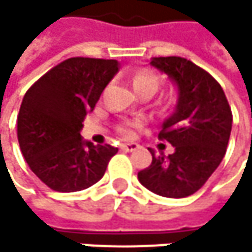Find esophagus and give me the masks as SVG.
Wrapping results in <instances>:
<instances>
[{
  "label": "esophagus",
  "mask_w": 252,
  "mask_h": 252,
  "mask_svg": "<svg viewBox=\"0 0 252 252\" xmlns=\"http://www.w3.org/2000/svg\"><path fill=\"white\" fill-rule=\"evenodd\" d=\"M139 148V145L137 143H122L121 145V150L122 151H127V153H133V151H136Z\"/></svg>",
  "instance_id": "34e87169"
}]
</instances>
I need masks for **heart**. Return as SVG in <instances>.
Here are the masks:
<instances>
[{
  "label": "heart",
  "mask_w": 252,
  "mask_h": 252,
  "mask_svg": "<svg viewBox=\"0 0 252 252\" xmlns=\"http://www.w3.org/2000/svg\"><path fill=\"white\" fill-rule=\"evenodd\" d=\"M133 83H134V88H139V86H153L156 91L158 88V80H157V77L154 74L148 72V71H142V72L136 74ZM134 127H136V124H127L125 127H122V133L125 136H131Z\"/></svg>",
  "instance_id": "b5f03b06"
}]
</instances>
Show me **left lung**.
<instances>
[{
    "label": "left lung",
    "mask_w": 252,
    "mask_h": 252,
    "mask_svg": "<svg viewBox=\"0 0 252 252\" xmlns=\"http://www.w3.org/2000/svg\"><path fill=\"white\" fill-rule=\"evenodd\" d=\"M150 64L166 74L177 88V104L164 119L160 137L174 153L156 156L137 174L140 185L166 198L195 193L216 171L227 151L233 115L220 84L183 57H153Z\"/></svg>",
    "instance_id": "left-lung-1"
}]
</instances>
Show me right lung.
<instances>
[{
    "label": "right lung",
    "instance_id": "add662e5",
    "mask_svg": "<svg viewBox=\"0 0 252 252\" xmlns=\"http://www.w3.org/2000/svg\"><path fill=\"white\" fill-rule=\"evenodd\" d=\"M119 71L118 60L72 57L27 91L18 115V140L30 169L57 192H78L98 183L112 145H94L80 134L84 116Z\"/></svg>",
    "mask_w": 252,
    "mask_h": 252
}]
</instances>
